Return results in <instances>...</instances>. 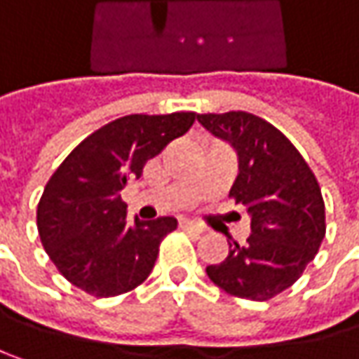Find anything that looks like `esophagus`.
I'll list each match as a JSON object with an SVG mask.
<instances>
[{
    "instance_id": "34e87169",
    "label": "esophagus",
    "mask_w": 359,
    "mask_h": 359,
    "mask_svg": "<svg viewBox=\"0 0 359 359\" xmlns=\"http://www.w3.org/2000/svg\"><path fill=\"white\" fill-rule=\"evenodd\" d=\"M179 225L182 227V229H187V231H193V233H203V231H205V227H203V225L191 222V219H180Z\"/></svg>"
}]
</instances>
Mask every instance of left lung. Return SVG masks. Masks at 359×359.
<instances>
[{"instance_id":"1","label":"left lung","mask_w":359,"mask_h":359,"mask_svg":"<svg viewBox=\"0 0 359 359\" xmlns=\"http://www.w3.org/2000/svg\"><path fill=\"white\" fill-rule=\"evenodd\" d=\"M197 119L236 150L229 197L252 222L245 243H229L227 258L207 266V276L233 297L268 301L299 280L325 238L319 182L290 140L262 117L227 111Z\"/></svg>"}]
</instances>
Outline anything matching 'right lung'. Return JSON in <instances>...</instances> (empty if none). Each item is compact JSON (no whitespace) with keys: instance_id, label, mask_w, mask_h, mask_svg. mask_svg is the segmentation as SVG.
<instances>
[{"instance_id":"add662e5","label":"right lung","mask_w":359,"mask_h":359,"mask_svg":"<svg viewBox=\"0 0 359 359\" xmlns=\"http://www.w3.org/2000/svg\"><path fill=\"white\" fill-rule=\"evenodd\" d=\"M195 119L193 111L119 117L85 137L54 170L36 222L46 254L71 285L93 297H117L148 278L177 219L130 223L121 189Z\"/></svg>"}]
</instances>
